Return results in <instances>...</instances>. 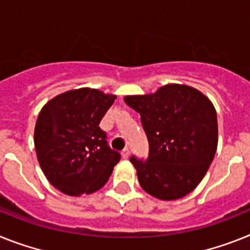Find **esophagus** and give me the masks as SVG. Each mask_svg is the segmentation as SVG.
Instances as JSON below:
<instances>
[{"instance_id": "esophagus-1", "label": "esophagus", "mask_w": 250, "mask_h": 250, "mask_svg": "<svg viewBox=\"0 0 250 250\" xmlns=\"http://www.w3.org/2000/svg\"><path fill=\"white\" fill-rule=\"evenodd\" d=\"M121 155H122V157H123V159H128V156H129V150H128V148H125V150H123L121 152Z\"/></svg>"}]
</instances>
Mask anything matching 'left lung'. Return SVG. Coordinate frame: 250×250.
I'll use <instances>...</instances> for the list:
<instances>
[{"mask_svg": "<svg viewBox=\"0 0 250 250\" xmlns=\"http://www.w3.org/2000/svg\"><path fill=\"white\" fill-rule=\"evenodd\" d=\"M125 102L140 113L147 136V160L131 157L142 189L163 201L187 196L203 179L217 148L211 100L194 87L169 83Z\"/></svg>", "mask_w": 250, "mask_h": 250, "instance_id": "8db88e82", "label": "left lung"}]
</instances>
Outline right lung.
Wrapping results in <instances>:
<instances>
[{
    "mask_svg": "<svg viewBox=\"0 0 250 250\" xmlns=\"http://www.w3.org/2000/svg\"><path fill=\"white\" fill-rule=\"evenodd\" d=\"M115 98L90 87L70 90L49 100L38 115V161L49 183L64 194L99 190L121 160L99 127Z\"/></svg>",
    "mask_w": 250,
    "mask_h": 250,
    "instance_id": "1",
    "label": "right lung"
}]
</instances>
